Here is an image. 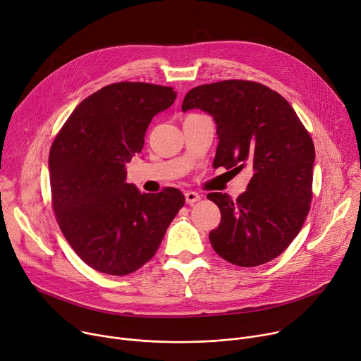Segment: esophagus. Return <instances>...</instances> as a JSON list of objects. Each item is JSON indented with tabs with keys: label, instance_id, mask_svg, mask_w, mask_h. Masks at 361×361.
Listing matches in <instances>:
<instances>
[{
	"label": "esophagus",
	"instance_id": "34e87169",
	"mask_svg": "<svg viewBox=\"0 0 361 361\" xmlns=\"http://www.w3.org/2000/svg\"><path fill=\"white\" fill-rule=\"evenodd\" d=\"M185 201H186V204H189V205H193V204H195V202L201 201V195H200V193H197V192L188 190V192L185 193Z\"/></svg>",
	"mask_w": 361,
	"mask_h": 361
}]
</instances>
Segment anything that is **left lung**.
<instances>
[{
	"label": "left lung",
	"mask_w": 361,
	"mask_h": 361,
	"mask_svg": "<svg viewBox=\"0 0 361 361\" xmlns=\"http://www.w3.org/2000/svg\"><path fill=\"white\" fill-rule=\"evenodd\" d=\"M201 109L216 126L214 166L253 176L247 190L231 200L214 192L207 198L221 211L209 233L224 260L255 267L279 255L300 231L312 198L315 147L292 105L252 80H223L190 90L182 111Z\"/></svg>",
	"instance_id": "8db88e82"
}]
</instances>
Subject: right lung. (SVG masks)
Returning <instances> with one entry per match:
<instances>
[{
    "label": "right lung",
    "mask_w": 361,
    "mask_h": 361,
    "mask_svg": "<svg viewBox=\"0 0 361 361\" xmlns=\"http://www.w3.org/2000/svg\"><path fill=\"white\" fill-rule=\"evenodd\" d=\"M175 99L169 87L111 84L73 109L51 145L58 224L75 253L101 273L124 276L146 264L185 204L179 189L145 193L126 182V163L142 152L152 118Z\"/></svg>",
    "instance_id": "right-lung-1"
}]
</instances>
